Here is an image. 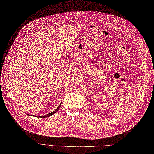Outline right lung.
<instances>
[{
	"label": "right lung",
	"mask_w": 154,
	"mask_h": 154,
	"mask_svg": "<svg viewBox=\"0 0 154 154\" xmlns=\"http://www.w3.org/2000/svg\"><path fill=\"white\" fill-rule=\"evenodd\" d=\"M61 105H62V103L60 104V105L58 106V107L54 110V111H53L52 112H51V113H49V114H47V115H44V116H37V117H39V118H46V117H48V116H51V115H54V113H55L58 110H59V109L60 108V107H61ZM31 116H34V115H32Z\"/></svg>",
	"instance_id": "obj_1"
}]
</instances>
